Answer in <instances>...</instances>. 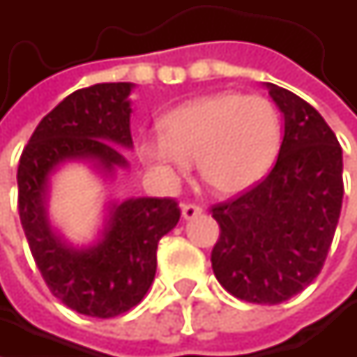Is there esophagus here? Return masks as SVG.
Returning a JSON list of instances; mask_svg holds the SVG:
<instances>
[{"label": "esophagus", "instance_id": "obj_1", "mask_svg": "<svg viewBox=\"0 0 357 357\" xmlns=\"http://www.w3.org/2000/svg\"><path fill=\"white\" fill-rule=\"evenodd\" d=\"M181 215H183V219H194V217L202 215V206H198L194 202H183L181 204Z\"/></svg>", "mask_w": 357, "mask_h": 357}]
</instances>
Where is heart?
Segmentation results:
<instances>
[{"label":"heart","mask_w":357,"mask_h":357,"mask_svg":"<svg viewBox=\"0 0 357 357\" xmlns=\"http://www.w3.org/2000/svg\"><path fill=\"white\" fill-rule=\"evenodd\" d=\"M161 126L163 136L140 142V157L169 178L185 176L190 163L198 161L202 181L223 196L240 194L264 178L281 142L275 105L234 91L172 109Z\"/></svg>","instance_id":"obj_1"}]
</instances>
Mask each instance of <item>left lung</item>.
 Returning a JSON list of instances; mask_svg holds the SVG:
<instances>
[{
  "label": "left lung",
  "instance_id": "1",
  "mask_svg": "<svg viewBox=\"0 0 357 357\" xmlns=\"http://www.w3.org/2000/svg\"><path fill=\"white\" fill-rule=\"evenodd\" d=\"M268 93L285 117L277 163L250 190L211 206L219 223L211 262L231 296L275 306L322 271L341 213L343 159L310 103L277 84Z\"/></svg>",
  "mask_w": 357,
  "mask_h": 357
}]
</instances>
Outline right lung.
<instances>
[{
    "label": "right lung",
    "instance_id": "obj_1",
    "mask_svg": "<svg viewBox=\"0 0 357 357\" xmlns=\"http://www.w3.org/2000/svg\"><path fill=\"white\" fill-rule=\"evenodd\" d=\"M130 82H105L68 95L36 126L18 165V213L49 291L78 314L113 319L146 296L159 240L179 221L176 198H130L113 206L103 240L86 250L61 244L45 219L49 174L66 159L126 165L113 146H132Z\"/></svg>",
    "mask_w": 357,
    "mask_h": 357
}]
</instances>
